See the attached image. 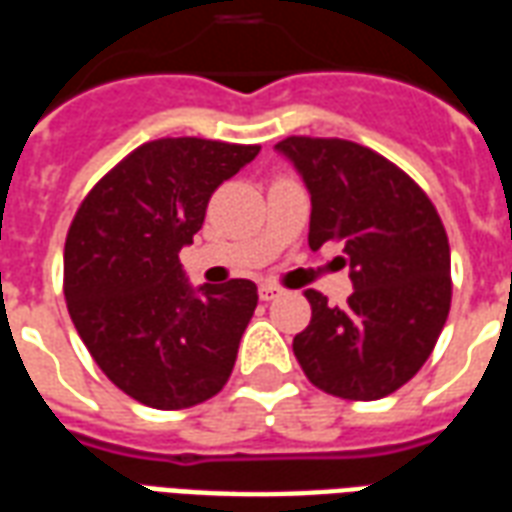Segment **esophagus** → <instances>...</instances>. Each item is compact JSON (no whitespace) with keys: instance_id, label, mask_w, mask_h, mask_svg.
Returning <instances> with one entry per match:
<instances>
[{"instance_id":"esophagus-1","label":"esophagus","mask_w":512,"mask_h":512,"mask_svg":"<svg viewBox=\"0 0 512 512\" xmlns=\"http://www.w3.org/2000/svg\"><path fill=\"white\" fill-rule=\"evenodd\" d=\"M257 293H260V299H263V301H274V299H279V296H282V288L271 285V282H263Z\"/></svg>"}]
</instances>
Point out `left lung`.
Listing matches in <instances>:
<instances>
[{"instance_id":"obj_1","label":"left lung","mask_w":512,"mask_h":512,"mask_svg":"<svg viewBox=\"0 0 512 512\" xmlns=\"http://www.w3.org/2000/svg\"><path fill=\"white\" fill-rule=\"evenodd\" d=\"M310 191V246L343 241L354 293L332 307L307 290L310 326L293 354L312 384L378 400L417 376L450 312V244L428 194L348 139L288 136L277 147Z\"/></svg>"}]
</instances>
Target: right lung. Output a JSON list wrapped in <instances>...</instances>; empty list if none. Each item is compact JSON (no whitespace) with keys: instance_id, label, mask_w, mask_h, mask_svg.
Instances as JSON below:
<instances>
[{"instance_id":"add662e5","label":"right lung","mask_w":512,"mask_h":512,"mask_svg":"<svg viewBox=\"0 0 512 512\" xmlns=\"http://www.w3.org/2000/svg\"><path fill=\"white\" fill-rule=\"evenodd\" d=\"M260 153L197 136L136 147L95 183L65 241V301L106 378L161 411L197 406L233 373L257 307L249 279L191 288L180 249L211 194Z\"/></svg>"}]
</instances>
